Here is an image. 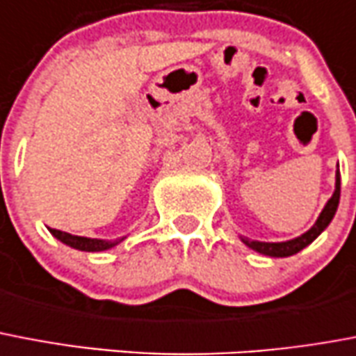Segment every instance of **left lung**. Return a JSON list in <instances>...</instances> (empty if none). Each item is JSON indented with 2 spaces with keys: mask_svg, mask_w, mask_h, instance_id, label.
I'll list each match as a JSON object with an SVG mask.
<instances>
[{
  "mask_svg": "<svg viewBox=\"0 0 356 356\" xmlns=\"http://www.w3.org/2000/svg\"><path fill=\"white\" fill-rule=\"evenodd\" d=\"M338 202H340V170H337V189H334L332 196L329 198L325 207H323V211L320 213L316 224H314L309 232L303 233L301 237L286 241V243H259V241H250V238L246 237H243V243L246 244L248 248L255 250V252H259V254L263 255H270V257H289V255L298 254L300 250L309 246V244H311L312 241L329 226V222H331L332 217H334V213H337Z\"/></svg>",
  "mask_w": 356,
  "mask_h": 356,
  "instance_id": "obj_1",
  "label": "left lung"
}]
</instances>
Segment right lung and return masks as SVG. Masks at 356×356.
<instances>
[{
	"mask_svg": "<svg viewBox=\"0 0 356 356\" xmlns=\"http://www.w3.org/2000/svg\"><path fill=\"white\" fill-rule=\"evenodd\" d=\"M49 232L53 233L60 243L67 244L71 248L82 250V252H104V250L113 248L115 244H119L123 241V238H119V241H102V238L79 237V235H71V233L60 232V229H53V227H49Z\"/></svg>",
	"mask_w": 356,
	"mask_h": 356,
	"instance_id": "1",
	"label": "right lung"
}]
</instances>
